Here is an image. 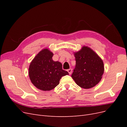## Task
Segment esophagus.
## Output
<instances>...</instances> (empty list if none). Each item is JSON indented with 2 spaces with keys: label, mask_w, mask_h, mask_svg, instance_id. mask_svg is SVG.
<instances>
[{
  "label": "esophagus",
  "mask_w": 127,
  "mask_h": 127,
  "mask_svg": "<svg viewBox=\"0 0 127 127\" xmlns=\"http://www.w3.org/2000/svg\"><path fill=\"white\" fill-rule=\"evenodd\" d=\"M72 69H68L67 70V71L68 72V73H69V75H70L71 74V72H72Z\"/></svg>",
  "instance_id": "1"
}]
</instances>
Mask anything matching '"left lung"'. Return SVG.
Here are the masks:
<instances>
[{
    "instance_id": "obj_1",
    "label": "left lung",
    "mask_w": 127,
    "mask_h": 127,
    "mask_svg": "<svg viewBox=\"0 0 127 127\" xmlns=\"http://www.w3.org/2000/svg\"><path fill=\"white\" fill-rule=\"evenodd\" d=\"M76 66L71 77L80 87L88 89L99 82L104 73L102 60L94 51L84 46L74 53Z\"/></svg>"
}]
</instances>
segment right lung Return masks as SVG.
<instances>
[{
	"mask_svg": "<svg viewBox=\"0 0 127 127\" xmlns=\"http://www.w3.org/2000/svg\"><path fill=\"white\" fill-rule=\"evenodd\" d=\"M53 53L47 49L41 51L31 63L29 75L31 81L38 89L50 91L59 84L61 77L69 75L62 64L54 61Z\"/></svg>",
	"mask_w": 127,
	"mask_h": 127,
	"instance_id": "1",
	"label": "right lung"
}]
</instances>
